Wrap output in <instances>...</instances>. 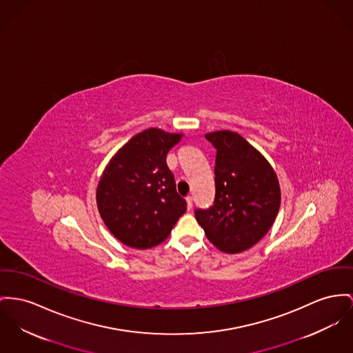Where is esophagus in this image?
I'll list each match as a JSON object with an SVG mask.
<instances>
[{"mask_svg":"<svg viewBox=\"0 0 353 353\" xmlns=\"http://www.w3.org/2000/svg\"><path fill=\"white\" fill-rule=\"evenodd\" d=\"M186 202H188V210H191L192 209V196H186Z\"/></svg>","mask_w":353,"mask_h":353,"instance_id":"esophagus-1","label":"esophagus"}]
</instances>
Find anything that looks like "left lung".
I'll use <instances>...</instances> for the list:
<instances>
[{"label":"left lung","mask_w":353,"mask_h":353,"mask_svg":"<svg viewBox=\"0 0 353 353\" xmlns=\"http://www.w3.org/2000/svg\"><path fill=\"white\" fill-rule=\"evenodd\" d=\"M205 138L216 150L215 198L195 218L223 253L248 250L272 228L281 205L277 175L265 157L239 134L215 131Z\"/></svg>","instance_id":"1"}]
</instances>
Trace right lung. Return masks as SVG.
I'll use <instances>...</instances> for the list:
<instances>
[{
  "mask_svg": "<svg viewBox=\"0 0 353 353\" xmlns=\"http://www.w3.org/2000/svg\"><path fill=\"white\" fill-rule=\"evenodd\" d=\"M182 139L148 128L127 141L105 165L96 190L101 219L115 238L130 248L162 243L186 212L165 163L167 152Z\"/></svg>",
  "mask_w": 353,
  "mask_h": 353,
  "instance_id": "1",
  "label": "right lung"
}]
</instances>
